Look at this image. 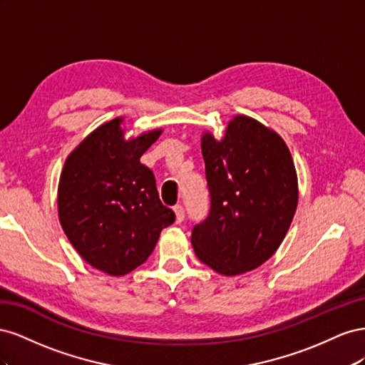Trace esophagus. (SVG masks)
Wrapping results in <instances>:
<instances>
[{"mask_svg": "<svg viewBox=\"0 0 365 365\" xmlns=\"http://www.w3.org/2000/svg\"><path fill=\"white\" fill-rule=\"evenodd\" d=\"M175 216H176V224H181L182 220L185 219V212H184V207L181 204L175 205Z\"/></svg>", "mask_w": 365, "mask_h": 365, "instance_id": "1", "label": "esophagus"}]
</instances>
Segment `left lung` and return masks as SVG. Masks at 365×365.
<instances>
[{
	"label": "left lung",
	"instance_id": "left-lung-1",
	"mask_svg": "<svg viewBox=\"0 0 365 365\" xmlns=\"http://www.w3.org/2000/svg\"><path fill=\"white\" fill-rule=\"evenodd\" d=\"M208 215L192 230L195 254L224 275L256 269L277 251L298 201L297 173L284 141L237 115L225 137H202Z\"/></svg>",
	"mask_w": 365,
	"mask_h": 365
}]
</instances>
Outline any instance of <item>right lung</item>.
Here are the masks:
<instances>
[{"label": "right lung", "mask_w": 365, "mask_h": 365, "mask_svg": "<svg viewBox=\"0 0 365 365\" xmlns=\"http://www.w3.org/2000/svg\"><path fill=\"white\" fill-rule=\"evenodd\" d=\"M121 120L97 128L65 161L58 208L71 245L91 267L125 275L145 263L161 230L175 222L140 158L161 130L123 140Z\"/></svg>", "instance_id": "right-lung-1"}]
</instances>
